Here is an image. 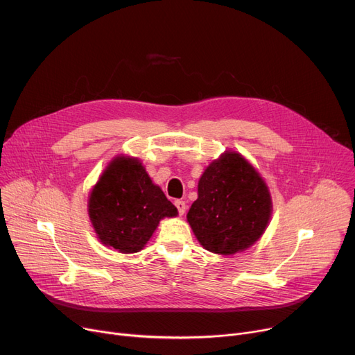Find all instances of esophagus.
Instances as JSON below:
<instances>
[{
  "label": "esophagus",
  "mask_w": 355,
  "mask_h": 355,
  "mask_svg": "<svg viewBox=\"0 0 355 355\" xmlns=\"http://www.w3.org/2000/svg\"><path fill=\"white\" fill-rule=\"evenodd\" d=\"M174 204H175V207H177V210L180 213V216H182L185 213V209H187V206H185V202L182 200H175Z\"/></svg>",
  "instance_id": "obj_1"
}]
</instances>
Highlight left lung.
<instances>
[{"mask_svg":"<svg viewBox=\"0 0 355 355\" xmlns=\"http://www.w3.org/2000/svg\"><path fill=\"white\" fill-rule=\"evenodd\" d=\"M270 213L265 181L243 157L226 153L201 175L187 220L204 249L234 254L263 234Z\"/></svg>","mask_w":355,"mask_h":355,"instance_id":"1","label":"left lung"}]
</instances>
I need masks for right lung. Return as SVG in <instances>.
Segmentation results:
<instances>
[{"mask_svg": "<svg viewBox=\"0 0 355 355\" xmlns=\"http://www.w3.org/2000/svg\"><path fill=\"white\" fill-rule=\"evenodd\" d=\"M174 216V204L132 158L112 161L89 197V217L98 237L122 253L139 252L159 220Z\"/></svg>", "mask_w": 355, "mask_h": 355, "instance_id": "1", "label": "right lung"}]
</instances>
